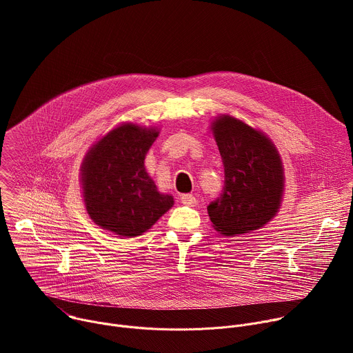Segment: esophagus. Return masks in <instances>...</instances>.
<instances>
[{"instance_id":"34e87169","label":"esophagus","mask_w":353,"mask_h":353,"mask_svg":"<svg viewBox=\"0 0 353 353\" xmlns=\"http://www.w3.org/2000/svg\"><path fill=\"white\" fill-rule=\"evenodd\" d=\"M180 199H181V204H184V205H187V207H192V205L196 203L195 196L191 195V194H183V195L180 196Z\"/></svg>"}]
</instances>
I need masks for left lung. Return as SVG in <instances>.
I'll return each instance as SVG.
<instances>
[{"mask_svg":"<svg viewBox=\"0 0 353 353\" xmlns=\"http://www.w3.org/2000/svg\"><path fill=\"white\" fill-rule=\"evenodd\" d=\"M211 130L219 148L225 187L208 215L225 236L250 233L268 223L281 208L283 166L272 141L241 120L223 114Z\"/></svg>","mask_w":353,"mask_h":353,"instance_id":"1","label":"left lung"}]
</instances>
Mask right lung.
I'll list each match as a JSON object with an SVG mask.
<instances>
[{"instance_id":"right-lung-1","label":"right lung","mask_w":353,"mask_h":353,"mask_svg":"<svg viewBox=\"0 0 353 353\" xmlns=\"http://www.w3.org/2000/svg\"><path fill=\"white\" fill-rule=\"evenodd\" d=\"M158 135L157 128L124 123L88 150L81 184L88 215L97 226L123 237L139 236L173 207V196L158 191L143 165Z\"/></svg>"}]
</instances>
